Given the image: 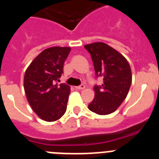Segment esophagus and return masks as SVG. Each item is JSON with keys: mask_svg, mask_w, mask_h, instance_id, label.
Returning <instances> with one entry per match:
<instances>
[{"mask_svg": "<svg viewBox=\"0 0 159 159\" xmlns=\"http://www.w3.org/2000/svg\"><path fill=\"white\" fill-rule=\"evenodd\" d=\"M75 89H79V90H83L85 88V86H84V84H81V85H80V86H76L75 87Z\"/></svg>", "mask_w": 159, "mask_h": 159, "instance_id": "esophagus-1", "label": "esophagus"}]
</instances>
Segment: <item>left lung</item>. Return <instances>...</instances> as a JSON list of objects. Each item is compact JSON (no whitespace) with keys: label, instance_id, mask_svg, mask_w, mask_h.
<instances>
[{"label":"left lung","instance_id":"obj_1","mask_svg":"<svg viewBox=\"0 0 159 159\" xmlns=\"http://www.w3.org/2000/svg\"><path fill=\"white\" fill-rule=\"evenodd\" d=\"M84 48L92 57L96 76L103 79L101 86L94 87L95 98L88 108L98 115H109L117 110L128 94L132 82L130 64L121 53L102 42Z\"/></svg>","mask_w":159,"mask_h":159}]
</instances>
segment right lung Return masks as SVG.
Wrapping results in <instances>:
<instances>
[{
    "label": "right lung",
    "mask_w": 159,
    "mask_h": 159,
    "mask_svg": "<svg viewBox=\"0 0 159 159\" xmlns=\"http://www.w3.org/2000/svg\"><path fill=\"white\" fill-rule=\"evenodd\" d=\"M71 48L52 47L43 50L25 71L24 88L31 107L41 119L57 121L67 110L70 86L56 84Z\"/></svg>",
    "instance_id": "obj_1"
}]
</instances>
